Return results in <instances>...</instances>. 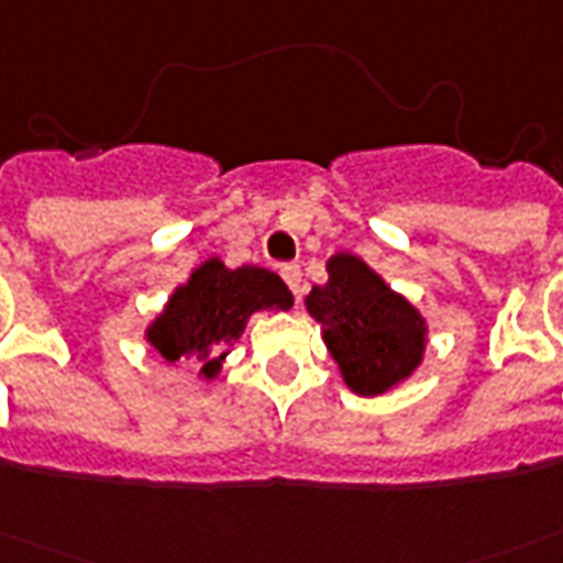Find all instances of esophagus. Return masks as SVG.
<instances>
[{"instance_id": "esophagus-1", "label": "esophagus", "mask_w": 563, "mask_h": 563, "mask_svg": "<svg viewBox=\"0 0 563 563\" xmlns=\"http://www.w3.org/2000/svg\"><path fill=\"white\" fill-rule=\"evenodd\" d=\"M280 274H283V280H286V286H289L295 295H300V291H303V277H300L298 265H283Z\"/></svg>"}]
</instances>
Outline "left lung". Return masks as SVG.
<instances>
[{
  "mask_svg": "<svg viewBox=\"0 0 563 563\" xmlns=\"http://www.w3.org/2000/svg\"><path fill=\"white\" fill-rule=\"evenodd\" d=\"M351 393L375 398L422 366L428 319L357 253L328 260V283L303 298Z\"/></svg>",
  "mask_w": 563,
  "mask_h": 563,
  "instance_id": "obj_1",
  "label": "left lung"
}]
</instances>
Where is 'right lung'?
<instances>
[{
	"mask_svg": "<svg viewBox=\"0 0 563 563\" xmlns=\"http://www.w3.org/2000/svg\"><path fill=\"white\" fill-rule=\"evenodd\" d=\"M291 303L289 286L268 268H227L221 256H209L170 291L144 339L165 363L191 360L197 377L214 380L253 312H286Z\"/></svg>",
	"mask_w": 563,
	"mask_h": 563,
	"instance_id": "right-lung-1",
	"label": "right lung"
}]
</instances>
